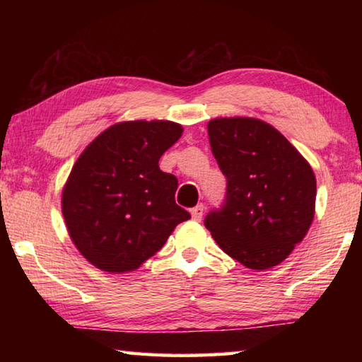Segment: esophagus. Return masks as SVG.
Returning a JSON list of instances; mask_svg holds the SVG:
<instances>
[{
    "label": "esophagus",
    "mask_w": 362,
    "mask_h": 362,
    "mask_svg": "<svg viewBox=\"0 0 362 362\" xmlns=\"http://www.w3.org/2000/svg\"><path fill=\"white\" fill-rule=\"evenodd\" d=\"M203 214H204V206L203 204H198L196 207L192 209V218L196 220V222H199L201 218H203Z\"/></svg>",
    "instance_id": "obj_1"
}]
</instances>
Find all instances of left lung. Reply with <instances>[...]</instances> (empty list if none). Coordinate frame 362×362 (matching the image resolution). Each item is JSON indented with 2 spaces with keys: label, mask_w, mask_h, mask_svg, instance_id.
I'll return each instance as SVG.
<instances>
[{
  "label": "left lung",
  "mask_w": 362,
  "mask_h": 362,
  "mask_svg": "<svg viewBox=\"0 0 362 362\" xmlns=\"http://www.w3.org/2000/svg\"><path fill=\"white\" fill-rule=\"evenodd\" d=\"M207 132L226 177V196L220 209L206 216V228L220 249L244 267H276L313 222V169L265 121L216 118L207 122Z\"/></svg>",
  "instance_id": "obj_1"
}]
</instances>
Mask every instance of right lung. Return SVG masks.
<instances>
[{
	"label": "right lung",
	"instance_id": "1",
	"mask_svg": "<svg viewBox=\"0 0 362 362\" xmlns=\"http://www.w3.org/2000/svg\"><path fill=\"white\" fill-rule=\"evenodd\" d=\"M182 132L173 121H124L79 155L64 187L62 214L73 244L94 267L137 269L192 217L175 204V175L158 164Z\"/></svg>",
	"mask_w": 362,
	"mask_h": 362
}]
</instances>
